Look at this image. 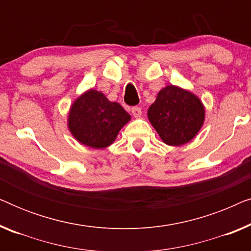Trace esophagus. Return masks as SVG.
I'll return each instance as SVG.
<instances>
[{"label":"esophagus","mask_w":251,"mask_h":251,"mask_svg":"<svg viewBox=\"0 0 251 251\" xmlns=\"http://www.w3.org/2000/svg\"><path fill=\"white\" fill-rule=\"evenodd\" d=\"M131 113L135 118H140V115H142V108L135 106V107L131 108Z\"/></svg>","instance_id":"obj_1"}]
</instances>
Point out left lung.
<instances>
[{"label":"left lung","mask_w":251,"mask_h":251,"mask_svg":"<svg viewBox=\"0 0 251 251\" xmlns=\"http://www.w3.org/2000/svg\"><path fill=\"white\" fill-rule=\"evenodd\" d=\"M147 118L164 144L181 146L190 143L201 130L205 108L193 92L169 84L159 91L149 107Z\"/></svg>","instance_id":"left-lung-1"}]
</instances>
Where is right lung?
I'll return each mask as SVG.
<instances>
[{"label":"right lung","mask_w":251,"mask_h":251,"mask_svg":"<svg viewBox=\"0 0 251 251\" xmlns=\"http://www.w3.org/2000/svg\"><path fill=\"white\" fill-rule=\"evenodd\" d=\"M131 120L119 102L89 89L72 102L67 116L71 135L82 145L101 150L114 143L120 130Z\"/></svg>","instance_id":"add662e5"}]
</instances>
